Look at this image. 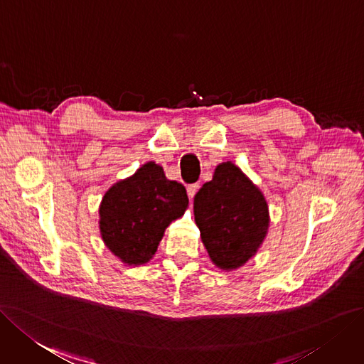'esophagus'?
I'll return each instance as SVG.
<instances>
[{"instance_id":"34e87169","label":"esophagus","mask_w":364,"mask_h":364,"mask_svg":"<svg viewBox=\"0 0 364 364\" xmlns=\"http://www.w3.org/2000/svg\"><path fill=\"white\" fill-rule=\"evenodd\" d=\"M198 189H199V184H191V186H187V195H189L191 199L196 195Z\"/></svg>"}]
</instances>
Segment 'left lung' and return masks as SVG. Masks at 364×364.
Instances as JSON below:
<instances>
[{"mask_svg": "<svg viewBox=\"0 0 364 364\" xmlns=\"http://www.w3.org/2000/svg\"><path fill=\"white\" fill-rule=\"evenodd\" d=\"M200 240L211 262L232 272L257 255L270 226L264 193L232 161L214 169L193 199Z\"/></svg>", "mask_w": 364, "mask_h": 364, "instance_id": "1", "label": "left lung"}]
</instances>
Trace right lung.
<instances>
[{
    "instance_id": "1",
    "label": "right lung",
    "mask_w": 364,
    "mask_h": 364,
    "mask_svg": "<svg viewBox=\"0 0 364 364\" xmlns=\"http://www.w3.org/2000/svg\"><path fill=\"white\" fill-rule=\"evenodd\" d=\"M189 205L181 183L168 180L164 168L146 161L130 177L106 191L99 207L105 246L129 267L150 261L172 220Z\"/></svg>"
}]
</instances>
